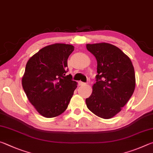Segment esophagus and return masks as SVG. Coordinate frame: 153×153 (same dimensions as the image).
Segmentation results:
<instances>
[{"instance_id": "34e87169", "label": "esophagus", "mask_w": 153, "mask_h": 153, "mask_svg": "<svg viewBox=\"0 0 153 153\" xmlns=\"http://www.w3.org/2000/svg\"><path fill=\"white\" fill-rule=\"evenodd\" d=\"M86 84H85L84 82H79V86H84V85H85Z\"/></svg>"}]
</instances>
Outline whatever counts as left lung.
<instances>
[{"mask_svg": "<svg viewBox=\"0 0 153 153\" xmlns=\"http://www.w3.org/2000/svg\"><path fill=\"white\" fill-rule=\"evenodd\" d=\"M97 61V82L86 99L87 107L98 117L110 119L120 112L132 96L135 72L128 56L117 46L102 42L88 44Z\"/></svg>", "mask_w": 153, "mask_h": 153, "instance_id": "left-lung-1", "label": "left lung"}]
</instances>
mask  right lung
Returning <instances> with one entry per match:
<instances>
[{"label":"right lung","instance_id":"obj_1","mask_svg":"<svg viewBox=\"0 0 153 153\" xmlns=\"http://www.w3.org/2000/svg\"><path fill=\"white\" fill-rule=\"evenodd\" d=\"M74 46L56 43L46 46L33 55L25 66L22 86L36 110L52 118L67 109L77 82L67 72V59Z\"/></svg>","mask_w":153,"mask_h":153}]
</instances>
